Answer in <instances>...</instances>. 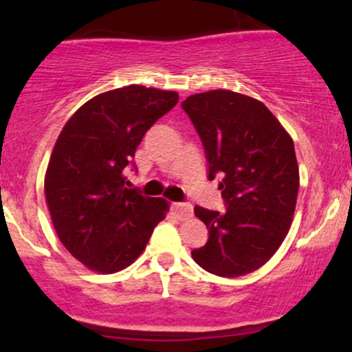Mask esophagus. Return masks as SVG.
Instances as JSON below:
<instances>
[{
  "mask_svg": "<svg viewBox=\"0 0 352 352\" xmlns=\"http://www.w3.org/2000/svg\"><path fill=\"white\" fill-rule=\"evenodd\" d=\"M172 212L175 213L177 217L182 218V220H185V218L192 217V205L190 204H182V201H175V204H172Z\"/></svg>",
  "mask_w": 352,
  "mask_h": 352,
  "instance_id": "obj_1",
  "label": "esophagus"
}]
</instances>
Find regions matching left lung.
Instances as JSON below:
<instances>
[{"instance_id":"left-lung-1","label":"left lung","mask_w":352,"mask_h":352,"mask_svg":"<svg viewBox=\"0 0 352 352\" xmlns=\"http://www.w3.org/2000/svg\"><path fill=\"white\" fill-rule=\"evenodd\" d=\"M182 109L227 205L225 212L193 208L208 241L192 258L217 276H243L276 253L292 227L300 188L293 139L263 102L233 91L193 94Z\"/></svg>"}]
</instances>
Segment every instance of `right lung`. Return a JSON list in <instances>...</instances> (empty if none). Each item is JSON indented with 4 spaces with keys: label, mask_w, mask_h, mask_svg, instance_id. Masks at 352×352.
Returning a JSON list of instances; mask_svg holds the SVG:
<instances>
[{
    "label": "right lung",
    "mask_w": 352,
    "mask_h": 352,
    "mask_svg": "<svg viewBox=\"0 0 352 352\" xmlns=\"http://www.w3.org/2000/svg\"><path fill=\"white\" fill-rule=\"evenodd\" d=\"M177 102V92L132 84L87 100L60 131L44 193L60 243L92 272L134 263L165 218L167 201L125 188L124 168L134 167L145 132Z\"/></svg>",
    "instance_id": "right-lung-1"
}]
</instances>
